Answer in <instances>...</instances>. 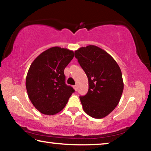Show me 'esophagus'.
I'll use <instances>...</instances> for the list:
<instances>
[{
  "label": "esophagus",
  "mask_w": 151,
  "mask_h": 151,
  "mask_svg": "<svg viewBox=\"0 0 151 151\" xmlns=\"http://www.w3.org/2000/svg\"><path fill=\"white\" fill-rule=\"evenodd\" d=\"M73 88H74V89H75V91H76V90H77V86H76V85H75V86H73Z\"/></svg>",
  "instance_id": "esophagus-1"
}]
</instances>
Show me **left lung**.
Returning <instances> with one entry per match:
<instances>
[{
  "mask_svg": "<svg viewBox=\"0 0 151 151\" xmlns=\"http://www.w3.org/2000/svg\"><path fill=\"white\" fill-rule=\"evenodd\" d=\"M75 57L88 78V92L79 97L83 109L92 118L105 117L118 105L124 89L120 67L111 55L96 46L80 48Z\"/></svg>",
  "mask_w": 151,
  "mask_h": 151,
  "instance_id": "1",
  "label": "left lung"
}]
</instances>
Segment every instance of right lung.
<instances>
[{"mask_svg": "<svg viewBox=\"0 0 151 151\" xmlns=\"http://www.w3.org/2000/svg\"><path fill=\"white\" fill-rule=\"evenodd\" d=\"M74 57V52L55 46L42 52L29 68L26 78L27 94L36 109L46 115L61 111L75 92L65 84V68Z\"/></svg>", "mask_w": 151, "mask_h": 151, "instance_id": "obj_1", "label": "right lung"}]
</instances>
